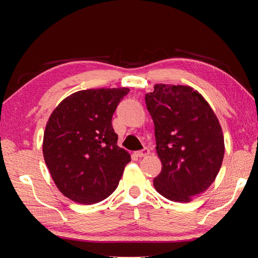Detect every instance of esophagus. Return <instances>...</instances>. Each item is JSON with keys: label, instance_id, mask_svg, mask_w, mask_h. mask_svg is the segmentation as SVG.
I'll use <instances>...</instances> for the list:
<instances>
[{"label": "esophagus", "instance_id": "obj_1", "mask_svg": "<svg viewBox=\"0 0 258 258\" xmlns=\"http://www.w3.org/2000/svg\"><path fill=\"white\" fill-rule=\"evenodd\" d=\"M149 154H150L149 148H145V149H142V150L135 152V155H137L138 157H147Z\"/></svg>", "mask_w": 258, "mask_h": 258}]
</instances>
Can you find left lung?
<instances>
[{"label": "left lung", "instance_id": "8db88e82", "mask_svg": "<svg viewBox=\"0 0 258 258\" xmlns=\"http://www.w3.org/2000/svg\"><path fill=\"white\" fill-rule=\"evenodd\" d=\"M146 94L155 124L161 171L157 192L172 202L189 203L211 186L224 157V138L215 112L198 91L186 85L156 84Z\"/></svg>", "mask_w": 258, "mask_h": 258}]
</instances>
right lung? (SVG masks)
<instances>
[{
    "label": "right lung",
    "mask_w": 258,
    "mask_h": 258,
    "mask_svg": "<svg viewBox=\"0 0 258 258\" xmlns=\"http://www.w3.org/2000/svg\"><path fill=\"white\" fill-rule=\"evenodd\" d=\"M128 92L127 87L78 91L51 113L43 156L56 187L73 202L97 204L118 185L131 156L117 146L111 118Z\"/></svg>",
    "instance_id": "right-lung-1"
}]
</instances>
